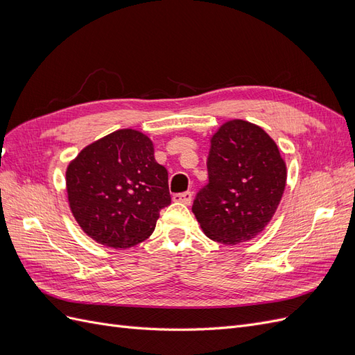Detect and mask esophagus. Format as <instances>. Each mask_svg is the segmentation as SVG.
Returning <instances> with one entry per match:
<instances>
[{
	"mask_svg": "<svg viewBox=\"0 0 355 355\" xmlns=\"http://www.w3.org/2000/svg\"><path fill=\"white\" fill-rule=\"evenodd\" d=\"M191 200H192V192L187 191V192H182V194H175L173 196V201L175 202H182V204H191Z\"/></svg>",
	"mask_w": 355,
	"mask_h": 355,
	"instance_id": "34e87169",
	"label": "esophagus"
}]
</instances>
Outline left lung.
<instances>
[{"label": "left lung", "mask_w": 355, "mask_h": 355, "mask_svg": "<svg viewBox=\"0 0 355 355\" xmlns=\"http://www.w3.org/2000/svg\"><path fill=\"white\" fill-rule=\"evenodd\" d=\"M209 184L192 204L202 232L220 244H239L262 232L282 201L287 168L262 127L223 123L210 139Z\"/></svg>", "instance_id": "left-lung-1"}]
</instances>
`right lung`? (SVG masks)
Here are the masks:
<instances>
[{"label":"right lung","mask_w":355,"mask_h":355,"mask_svg":"<svg viewBox=\"0 0 355 355\" xmlns=\"http://www.w3.org/2000/svg\"><path fill=\"white\" fill-rule=\"evenodd\" d=\"M75 220L96 243L128 249L155 230L168 206V175L146 135L121 128L85 146L67 168Z\"/></svg>","instance_id":"right-lung-1"}]
</instances>
